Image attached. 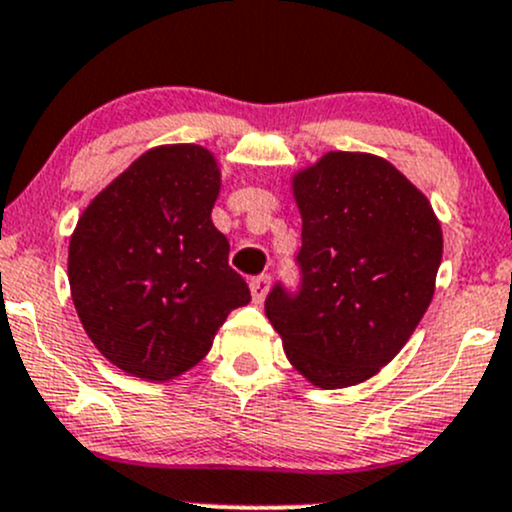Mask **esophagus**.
Segmentation results:
<instances>
[{
    "label": "esophagus",
    "instance_id": "obj_1",
    "mask_svg": "<svg viewBox=\"0 0 512 512\" xmlns=\"http://www.w3.org/2000/svg\"><path fill=\"white\" fill-rule=\"evenodd\" d=\"M268 288H271V276H268V273H263V276H256L251 280V298H254V302L266 300Z\"/></svg>",
    "mask_w": 512,
    "mask_h": 512
}]
</instances>
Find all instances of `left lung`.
Wrapping results in <instances>:
<instances>
[{"mask_svg":"<svg viewBox=\"0 0 512 512\" xmlns=\"http://www.w3.org/2000/svg\"><path fill=\"white\" fill-rule=\"evenodd\" d=\"M293 190L300 285L278 280L266 315L307 381L356 386L393 361L430 307L442 229L427 197L368 153H327Z\"/></svg>","mask_w":512,"mask_h":512,"instance_id":"8db88e82","label":"left lung"}]
</instances>
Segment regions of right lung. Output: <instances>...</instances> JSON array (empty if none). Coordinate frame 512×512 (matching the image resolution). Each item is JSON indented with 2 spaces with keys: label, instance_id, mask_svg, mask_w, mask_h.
Listing matches in <instances>:
<instances>
[{
  "label": "right lung",
  "instance_id": "right-lung-1",
  "mask_svg": "<svg viewBox=\"0 0 512 512\" xmlns=\"http://www.w3.org/2000/svg\"><path fill=\"white\" fill-rule=\"evenodd\" d=\"M219 168L207 148L158 146L90 202L68 251L87 337L131 376L168 381L205 359L227 315L251 300L212 224Z\"/></svg>",
  "mask_w": 512,
  "mask_h": 512
}]
</instances>
